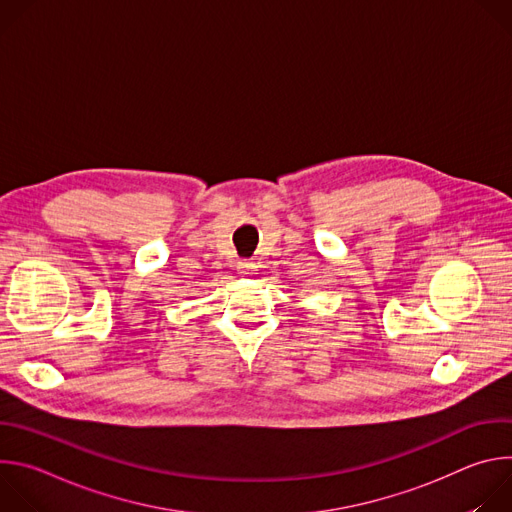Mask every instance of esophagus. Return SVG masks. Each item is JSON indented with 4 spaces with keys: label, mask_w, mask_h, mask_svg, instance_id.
I'll use <instances>...</instances> for the list:
<instances>
[{
    "label": "esophagus",
    "mask_w": 512,
    "mask_h": 512,
    "mask_svg": "<svg viewBox=\"0 0 512 512\" xmlns=\"http://www.w3.org/2000/svg\"><path fill=\"white\" fill-rule=\"evenodd\" d=\"M237 269H239V273H241L243 277H255V275H257V265H255L253 261H247V259L239 261Z\"/></svg>",
    "instance_id": "34e87169"
}]
</instances>
